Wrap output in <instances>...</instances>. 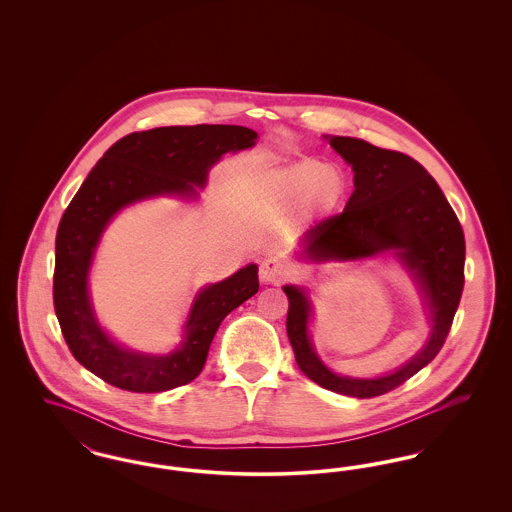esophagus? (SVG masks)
I'll use <instances>...</instances> for the list:
<instances>
[{
    "instance_id": "34e87169",
    "label": "esophagus",
    "mask_w": 512,
    "mask_h": 512,
    "mask_svg": "<svg viewBox=\"0 0 512 512\" xmlns=\"http://www.w3.org/2000/svg\"><path fill=\"white\" fill-rule=\"evenodd\" d=\"M259 278H261V282H265V284H272V286H280L286 278H288V272H286V268L284 265L280 263V261H276V259H265L263 263H261V267H259Z\"/></svg>"
}]
</instances>
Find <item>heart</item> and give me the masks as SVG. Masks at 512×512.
<instances>
[{
    "instance_id": "heart-1",
    "label": "heart",
    "mask_w": 512,
    "mask_h": 512,
    "mask_svg": "<svg viewBox=\"0 0 512 512\" xmlns=\"http://www.w3.org/2000/svg\"><path fill=\"white\" fill-rule=\"evenodd\" d=\"M320 169L322 167L315 161H301L274 172L267 182L268 197L286 207L297 205L311 194L317 178L320 180L324 172H330L320 182L317 205L322 213H334L347 194V178L338 167H326L324 171Z\"/></svg>"
}]
</instances>
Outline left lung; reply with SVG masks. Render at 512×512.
Masks as SVG:
<instances>
[{
	"mask_svg": "<svg viewBox=\"0 0 512 512\" xmlns=\"http://www.w3.org/2000/svg\"><path fill=\"white\" fill-rule=\"evenodd\" d=\"M330 146L355 172V190L341 213L305 232V255L345 261L393 249L413 270L432 320L430 340L407 365L382 378H347L328 370L313 351L305 293L284 288L290 303L286 330L301 372L324 390L366 399L405 384L443 347L464 288V234L438 182L413 157L349 136H332Z\"/></svg>",
	"mask_w": 512,
	"mask_h": 512,
	"instance_id": "obj_1",
	"label": "left lung"
}]
</instances>
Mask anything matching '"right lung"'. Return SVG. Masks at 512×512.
Instances as JSON below:
<instances>
[{
  "mask_svg": "<svg viewBox=\"0 0 512 512\" xmlns=\"http://www.w3.org/2000/svg\"><path fill=\"white\" fill-rule=\"evenodd\" d=\"M255 138V130L234 124L132 132L103 153L65 209L55 236L53 307L74 359L103 382L134 393H157L192 382L203 370L220 322L259 292L255 265L205 288L184 326L182 347L153 357L126 351L105 336L86 288L99 236L117 211L151 195L194 197V186H205L207 172L222 153L251 147Z\"/></svg>",
  "mask_w": 512,
  "mask_h": 512,
  "instance_id": "obj_1",
  "label": "right lung"
}]
</instances>
